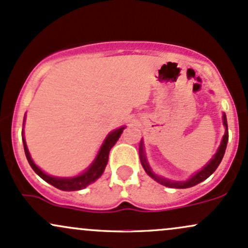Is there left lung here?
<instances>
[{
    "instance_id": "8db88e82",
    "label": "left lung",
    "mask_w": 248,
    "mask_h": 248,
    "mask_svg": "<svg viewBox=\"0 0 248 248\" xmlns=\"http://www.w3.org/2000/svg\"><path fill=\"white\" fill-rule=\"evenodd\" d=\"M223 125L226 126V131H225V136L222 138V142H221V145L217 150V153L214 155V158L210 159V162L207 164L206 167L203 168L202 170H200L199 172H196L193 177L189 178L188 181H185V182H171V181L166 180V178H162L157 175L154 174L151 171L150 167L148 166L146 163V159L144 155H143V144L140 143V162H142V166L145 169V171L148 172L149 176H151L154 180H156L157 182L161 183V185L166 186V187H170V188H189V187H193V186H196L198 183L202 182L204 181L206 178H208L213 172L217 170V168L219 167V164L222 161V157L225 155V151H226V146H227V142H228V129H227V118H226V114H223Z\"/></svg>"
}]
</instances>
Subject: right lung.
Segmentation results:
<instances>
[{"label":"right lung","instance_id":"add662e5","mask_svg":"<svg viewBox=\"0 0 248 248\" xmlns=\"http://www.w3.org/2000/svg\"><path fill=\"white\" fill-rule=\"evenodd\" d=\"M124 127H121V129H117L114 131L111 132L110 135L106 137L105 142L103 143V146L100 148V151L98 153L97 158L94 159V162L92 163V166L84 172L81 174L80 176L77 177H72V178H58V177H52L49 175L45 174L44 171L39 169L38 167L34 164V162L31 161V155L28 153L27 145H26V140L22 136L23 140V148H25V154L26 157L28 159V163L31 164V169L39 175L42 180H45L46 182H48L49 185H52L53 187L60 189V190H66V191H71V190H80V189L87 187L90 183L94 182L98 177L102 176L104 169H105L106 164H108V154H110L111 148L116 144V142L118 140V138L121 137L122 132H123Z\"/></svg>","mask_w":248,"mask_h":248}]
</instances>
